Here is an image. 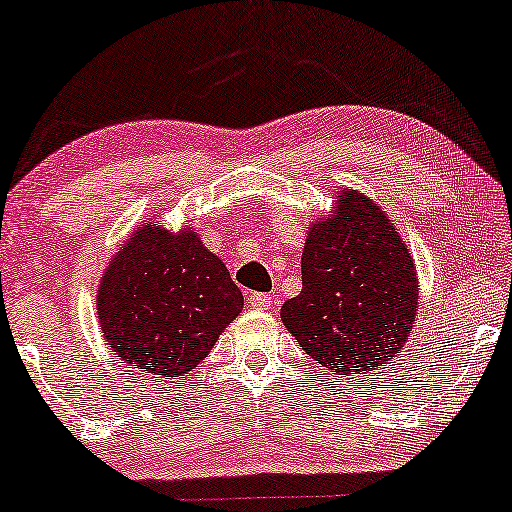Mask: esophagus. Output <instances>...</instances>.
Listing matches in <instances>:
<instances>
[{"label": "esophagus", "instance_id": "esophagus-1", "mask_svg": "<svg viewBox=\"0 0 512 512\" xmlns=\"http://www.w3.org/2000/svg\"><path fill=\"white\" fill-rule=\"evenodd\" d=\"M248 306L257 308V311H269V308L273 306V297H269V294H262V292H253V294H248Z\"/></svg>", "mask_w": 512, "mask_h": 512}]
</instances>
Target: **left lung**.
<instances>
[{
    "label": "left lung",
    "mask_w": 512,
    "mask_h": 512,
    "mask_svg": "<svg viewBox=\"0 0 512 512\" xmlns=\"http://www.w3.org/2000/svg\"><path fill=\"white\" fill-rule=\"evenodd\" d=\"M301 292L280 320L308 357L336 376L387 366L413 334L420 283L399 229L371 197L341 187L311 222Z\"/></svg>",
    "instance_id": "1"
}]
</instances>
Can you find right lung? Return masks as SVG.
<instances>
[{"instance_id":"1","label":"right lung","mask_w":512,"mask_h":512,"mask_svg":"<svg viewBox=\"0 0 512 512\" xmlns=\"http://www.w3.org/2000/svg\"><path fill=\"white\" fill-rule=\"evenodd\" d=\"M241 311L225 262L192 227L169 232L153 215L132 229L97 287L99 327L115 357L167 380L192 371Z\"/></svg>"}]
</instances>
